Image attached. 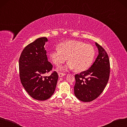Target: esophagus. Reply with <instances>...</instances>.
I'll return each mask as SVG.
<instances>
[{
    "label": "esophagus",
    "mask_w": 127,
    "mask_h": 127,
    "mask_svg": "<svg viewBox=\"0 0 127 127\" xmlns=\"http://www.w3.org/2000/svg\"><path fill=\"white\" fill-rule=\"evenodd\" d=\"M64 75H65L64 73H61V72H59L58 73L59 77H64Z\"/></svg>",
    "instance_id": "1"
}]
</instances>
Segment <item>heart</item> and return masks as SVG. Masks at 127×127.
I'll list each match as a JSON object with an SVG mask.
<instances>
[{
	"label": "heart",
	"mask_w": 127,
	"mask_h": 127,
	"mask_svg": "<svg viewBox=\"0 0 127 127\" xmlns=\"http://www.w3.org/2000/svg\"><path fill=\"white\" fill-rule=\"evenodd\" d=\"M95 56V50L92 45L77 40H68L60 43L58 48L50 52L49 56L52 62L59 65L65 60L68 64L61 68L63 71L68 69L76 71H83L88 69L92 64Z\"/></svg>",
	"instance_id": "b5f03b06"
}]
</instances>
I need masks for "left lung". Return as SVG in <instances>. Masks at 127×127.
Wrapping results in <instances>:
<instances>
[{
  "label": "left lung",
  "instance_id": "8db88e82",
  "mask_svg": "<svg viewBox=\"0 0 127 127\" xmlns=\"http://www.w3.org/2000/svg\"><path fill=\"white\" fill-rule=\"evenodd\" d=\"M98 55L87 70L75 75L74 95L79 100L90 102L103 92L109 78L110 63L105 49L97 43Z\"/></svg>",
  "mask_w": 127,
  "mask_h": 127
}]
</instances>
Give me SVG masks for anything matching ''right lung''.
I'll use <instances>...</instances> for the list:
<instances>
[{
    "label": "right lung",
    "mask_w": 127,
    "mask_h": 127,
    "mask_svg": "<svg viewBox=\"0 0 127 127\" xmlns=\"http://www.w3.org/2000/svg\"><path fill=\"white\" fill-rule=\"evenodd\" d=\"M45 37L36 39L25 47L19 58V73L21 83L28 93L36 100H45L51 97L56 87L58 75L54 71L44 77L53 68L46 55Z\"/></svg>",
    "instance_id": "add662e5"
}]
</instances>
